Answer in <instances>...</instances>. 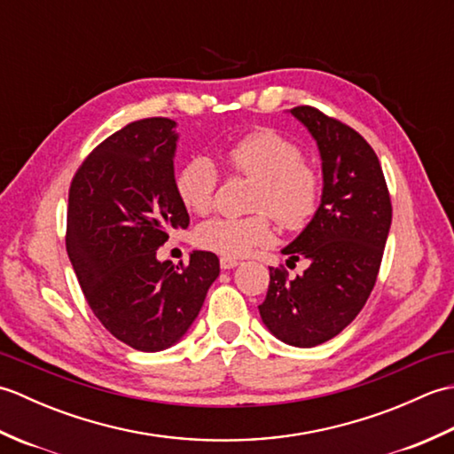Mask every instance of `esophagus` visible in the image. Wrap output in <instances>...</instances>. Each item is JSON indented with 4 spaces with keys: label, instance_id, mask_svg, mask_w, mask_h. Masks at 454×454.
<instances>
[{
    "label": "esophagus",
    "instance_id": "34e87169",
    "mask_svg": "<svg viewBox=\"0 0 454 454\" xmlns=\"http://www.w3.org/2000/svg\"><path fill=\"white\" fill-rule=\"evenodd\" d=\"M238 265H239V262L234 257H220V267L222 269H234Z\"/></svg>",
    "mask_w": 454,
    "mask_h": 454
}]
</instances>
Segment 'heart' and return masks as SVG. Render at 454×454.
Wrapping results in <instances>:
<instances>
[{
    "instance_id": "1",
    "label": "heart",
    "mask_w": 454,
    "mask_h": 454,
    "mask_svg": "<svg viewBox=\"0 0 454 454\" xmlns=\"http://www.w3.org/2000/svg\"><path fill=\"white\" fill-rule=\"evenodd\" d=\"M224 161L230 171L255 179L252 208L259 212L202 222L195 230L200 247L224 257H242L271 239V216L285 230H301L314 218L322 199V179L304 161L302 150L283 134L271 129L247 132L224 150ZM216 185L218 169L205 156L187 160L176 176L181 205L195 215L210 210Z\"/></svg>"
}]
</instances>
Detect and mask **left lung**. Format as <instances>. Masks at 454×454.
Here are the masks:
<instances>
[{"label": "left lung", "instance_id": "1", "mask_svg": "<svg viewBox=\"0 0 454 454\" xmlns=\"http://www.w3.org/2000/svg\"><path fill=\"white\" fill-rule=\"evenodd\" d=\"M317 144L322 202L314 218L288 244V259H308L302 275L288 278L269 267V291L259 314L277 340L316 347L349 325L369 298L390 232L387 181L359 132L314 107L291 109Z\"/></svg>", "mask_w": 454, "mask_h": 454}]
</instances>
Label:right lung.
I'll return each mask as SVG.
<instances>
[{
	"mask_svg": "<svg viewBox=\"0 0 454 454\" xmlns=\"http://www.w3.org/2000/svg\"><path fill=\"white\" fill-rule=\"evenodd\" d=\"M177 122H130L75 171L67 197L66 249L93 314L132 349L176 345L220 273L218 257L192 252L179 267L158 262L171 230L189 226L176 192Z\"/></svg>",
	"mask_w": 454,
	"mask_h": 454,
	"instance_id": "1",
	"label": "right lung"
}]
</instances>
